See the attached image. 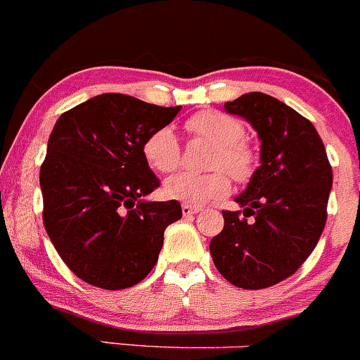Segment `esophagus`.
<instances>
[{
  "label": "esophagus",
  "mask_w": 360,
  "mask_h": 360,
  "mask_svg": "<svg viewBox=\"0 0 360 360\" xmlns=\"http://www.w3.org/2000/svg\"><path fill=\"white\" fill-rule=\"evenodd\" d=\"M181 211H183L184 216H193V214H197L198 211H200V207H197V205L183 204V205H181Z\"/></svg>",
  "instance_id": "esophagus-1"
}]
</instances>
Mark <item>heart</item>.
I'll list each match as a JSON object with an SVG mask.
<instances>
[{"label":"heart","instance_id":"heart-1","mask_svg":"<svg viewBox=\"0 0 360 360\" xmlns=\"http://www.w3.org/2000/svg\"><path fill=\"white\" fill-rule=\"evenodd\" d=\"M186 130L216 146L209 167L218 169L209 174L183 172L169 177L163 184V195L169 200L190 205L225 197L230 191L229 172L239 183L250 179L257 169V156L246 139L243 121L219 110H204L186 121ZM144 158L156 172L169 174L181 163V146L172 128L163 127L153 131L144 142ZM227 172L225 173L224 170Z\"/></svg>","mask_w":360,"mask_h":360}]
</instances>
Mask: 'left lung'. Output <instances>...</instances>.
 Returning a JSON list of instances; mask_svg holds the SVG:
<instances>
[{
  "instance_id": "8db88e82",
  "label": "left lung",
  "mask_w": 360,
  "mask_h": 360,
  "mask_svg": "<svg viewBox=\"0 0 360 360\" xmlns=\"http://www.w3.org/2000/svg\"><path fill=\"white\" fill-rule=\"evenodd\" d=\"M225 110L257 130L260 167L236 198L243 211H223L225 225L209 250L226 281L260 290L292 276L315 250L327 221L333 169L311 121L280 100L246 93Z\"/></svg>"
}]
</instances>
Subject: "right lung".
<instances>
[{
	"label": "right lung",
	"instance_id": "add662e5",
	"mask_svg": "<svg viewBox=\"0 0 360 360\" xmlns=\"http://www.w3.org/2000/svg\"><path fill=\"white\" fill-rule=\"evenodd\" d=\"M179 110L103 93L56 121L40 167L44 225L63 262L86 283L134 287L158 262L163 232L183 211L176 200L142 198L160 186L144 142Z\"/></svg>",
	"mask_w": 360,
	"mask_h": 360
}]
</instances>
